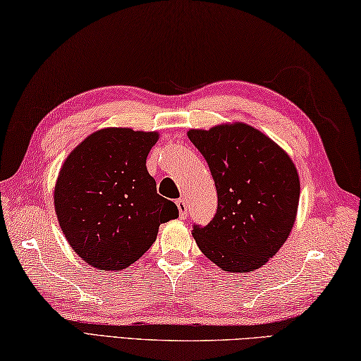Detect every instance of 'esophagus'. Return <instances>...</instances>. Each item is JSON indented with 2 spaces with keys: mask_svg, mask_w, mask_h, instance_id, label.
Returning a JSON list of instances; mask_svg holds the SVG:
<instances>
[{
  "mask_svg": "<svg viewBox=\"0 0 361 361\" xmlns=\"http://www.w3.org/2000/svg\"><path fill=\"white\" fill-rule=\"evenodd\" d=\"M176 205H178V209H179V216L182 219H185L188 216V204H187V201L185 200H178V201H176Z\"/></svg>",
  "mask_w": 361,
  "mask_h": 361,
  "instance_id": "esophagus-1",
  "label": "esophagus"
}]
</instances>
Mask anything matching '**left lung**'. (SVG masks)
<instances>
[{
    "label": "left lung",
    "mask_w": 361,
    "mask_h": 361,
    "mask_svg": "<svg viewBox=\"0 0 361 361\" xmlns=\"http://www.w3.org/2000/svg\"><path fill=\"white\" fill-rule=\"evenodd\" d=\"M218 193L207 226H193L204 255L229 273L260 268L288 238L299 204V176L282 148L247 124L188 132Z\"/></svg>",
    "instance_id": "obj_1"
}]
</instances>
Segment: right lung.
I'll return each mask as SVG.
<instances>
[{"mask_svg": "<svg viewBox=\"0 0 361 361\" xmlns=\"http://www.w3.org/2000/svg\"><path fill=\"white\" fill-rule=\"evenodd\" d=\"M157 132L109 128L88 135L65 160L54 207L65 238L93 268L120 271L156 241L159 226L179 216L157 193L146 157Z\"/></svg>", "mask_w": 361, "mask_h": 361, "instance_id": "obj_1", "label": "right lung"}]
</instances>
